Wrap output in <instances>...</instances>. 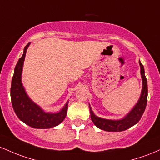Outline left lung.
Segmentation results:
<instances>
[{"label":"left lung","mask_w":160,"mask_h":160,"mask_svg":"<svg viewBox=\"0 0 160 160\" xmlns=\"http://www.w3.org/2000/svg\"><path fill=\"white\" fill-rule=\"evenodd\" d=\"M140 66H141V75L142 78V91H141L140 99L134 106V108L123 118L119 120H111L102 119L95 116L92 109L90 107V113L92 122L98 128L101 130L107 131V132H122L127 130L132 126L137 124L141 119V116L144 112L145 108L148 102V80L144 74V68L139 60Z\"/></svg>","instance_id":"1"}]
</instances>
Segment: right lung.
<instances>
[{
    "instance_id": "add662e5",
    "label": "right lung",
    "mask_w": 160,
    "mask_h": 160,
    "mask_svg": "<svg viewBox=\"0 0 160 160\" xmlns=\"http://www.w3.org/2000/svg\"><path fill=\"white\" fill-rule=\"evenodd\" d=\"M28 46L29 44L25 47L22 56L18 60L14 69L10 88L12 108L18 118L28 126L35 128H53L62 122L66 118L69 102L59 112L50 113L44 112L28 98L21 81L23 63Z\"/></svg>"
}]
</instances>
